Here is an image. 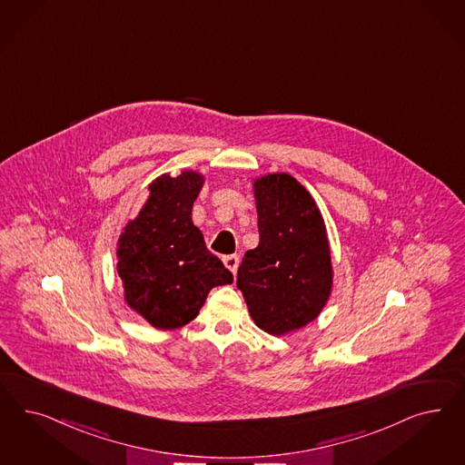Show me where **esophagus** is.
Masks as SVG:
<instances>
[{"mask_svg": "<svg viewBox=\"0 0 465 465\" xmlns=\"http://www.w3.org/2000/svg\"><path fill=\"white\" fill-rule=\"evenodd\" d=\"M224 265L227 269L231 270L232 273H236L238 272V267H240V256L238 255H227L224 256Z\"/></svg>", "mask_w": 465, "mask_h": 465, "instance_id": "34e87169", "label": "esophagus"}]
</instances>
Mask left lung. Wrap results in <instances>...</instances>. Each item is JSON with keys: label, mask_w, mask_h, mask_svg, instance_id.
<instances>
[{"label": "left lung", "mask_w": 465, "mask_h": 465, "mask_svg": "<svg viewBox=\"0 0 465 465\" xmlns=\"http://www.w3.org/2000/svg\"><path fill=\"white\" fill-rule=\"evenodd\" d=\"M260 242L244 253L238 289L258 329L285 335L325 308L333 284L327 227L313 196L291 174L253 183Z\"/></svg>", "instance_id": "obj_1"}]
</instances>
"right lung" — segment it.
Here are the masks:
<instances>
[{
  "label": "right lung",
  "instance_id": "1",
  "mask_svg": "<svg viewBox=\"0 0 465 465\" xmlns=\"http://www.w3.org/2000/svg\"><path fill=\"white\" fill-rule=\"evenodd\" d=\"M203 181V174L190 169L152 181L147 202L118 240L124 301L155 329L184 327L212 287L232 282V273L210 253L192 221Z\"/></svg>",
  "mask_w": 465,
  "mask_h": 465
}]
</instances>
